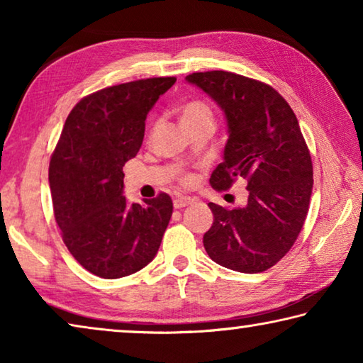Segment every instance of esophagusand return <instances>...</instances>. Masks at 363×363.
<instances>
[{
    "instance_id": "obj_1",
    "label": "esophagus",
    "mask_w": 363,
    "mask_h": 363,
    "mask_svg": "<svg viewBox=\"0 0 363 363\" xmlns=\"http://www.w3.org/2000/svg\"><path fill=\"white\" fill-rule=\"evenodd\" d=\"M192 203H194V200L190 199V196H184V195L176 196V199L173 200V205H174L176 210H181V208H186V206L192 205Z\"/></svg>"
}]
</instances>
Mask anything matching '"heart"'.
<instances>
[{
	"mask_svg": "<svg viewBox=\"0 0 363 363\" xmlns=\"http://www.w3.org/2000/svg\"><path fill=\"white\" fill-rule=\"evenodd\" d=\"M199 118H213L211 108L203 101H190L182 108V123Z\"/></svg>",
	"mask_w": 363,
	"mask_h": 363,
	"instance_id": "1",
	"label": "heart"
}]
</instances>
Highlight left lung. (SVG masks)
Listing matches in <instances>:
<instances>
[{
    "instance_id": "8db88e82",
    "label": "left lung",
    "mask_w": 363,
    "mask_h": 363,
    "mask_svg": "<svg viewBox=\"0 0 363 363\" xmlns=\"http://www.w3.org/2000/svg\"><path fill=\"white\" fill-rule=\"evenodd\" d=\"M224 110L229 139L210 177L216 190L247 182L240 208L208 203L213 225L203 235L208 256L243 274L264 272L296 242L309 210L312 160L296 115L272 86L232 72L187 75Z\"/></svg>"
}]
</instances>
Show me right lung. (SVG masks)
I'll list each match as a JSON object with an SVG mask.
<instances>
[{"label": "right lung", "instance_id": "1", "mask_svg": "<svg viewBox=\"0 0 363 363\" xmlns=\"http://www.w3.org/2000/svg\"><path fill=\"white\" fill-rule=\"evenodd\" d=\"M174 77L138 79L83 97L49 162L54 218L72 256L102 279L145 267L173 214L168 194L128 205L123 167L143 145L145 118Z\"/></svg>", "mask_w": 363, "mask_h": 363}]
</instances>
